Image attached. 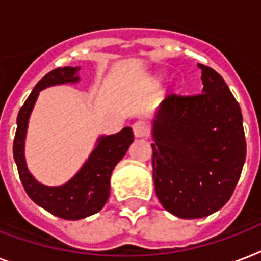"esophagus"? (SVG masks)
I'll return each mask as SVG.
<instances>
[{
    "label": "esophagus",
    "mask_w": 261,
    "mask_h": 261,
    "mask_svg": "<svg viewBox=\"0 0 261 261\" xmlns=\"http://www.w3.org/2000/svg\"><path fill=\"white\" fill-rule=\"evenodd\" d=\"M133 131H134L135 137H138V138L149 137V134H150V126L145 120H138V122H135L133 124Z\"/></svg>",
    "instance_id": "esophagus-1"
}]
</instances>
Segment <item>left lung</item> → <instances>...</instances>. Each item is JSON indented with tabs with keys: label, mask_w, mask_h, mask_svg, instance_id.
Here are the masks:
<instances>
[{
	"label": "left lung",
	"mask_w": 261,
	"mask_h": 261,
	"mask_svg": "<svg viewBox=\"0 0 261 261\" xmlns=\"http://www.w3.org/2000/svg\"><path fill=\"white\" fill-rule=\"evenodd\" d=\"M202 69L203 93L168 94L153 137L157 198L178 218H203L234 192L247 157L241 108L221 75Z\"/></svg>",
	"instance_id": "left-lung-1"
}]
</instances>
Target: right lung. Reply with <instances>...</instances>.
<instances>
[{
  "label": "right lung",
  "mask_w": 261,
  "mask_h": 261,
  "mask_svg": "<svg viewBox=\"0 0 261 261\" xmlns=\"http://www.w3.org/2000/svg\"><path fill=\"white\" fill-rule=\"evenodd\" d=\"M79 71L80 67H58L47 73L36 84L18 111L17 130L13 141V157L27 195L48 213L69 221H77L96 214L104 207L110 196L111 173L134 141L130 127H124L118 134L101 137L81 171L61 187L43 186L31 176L24 161V138L28 118L39 92L57 84L79 81Z\"/></svg>",
  "instance_id": "right-lung-1"
}]
</instances>
